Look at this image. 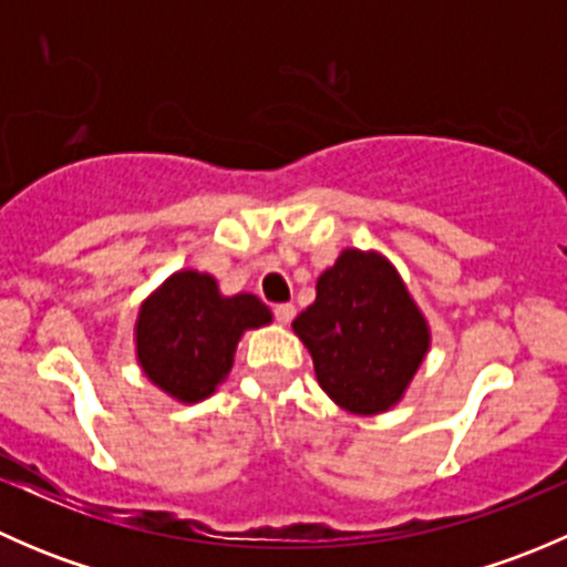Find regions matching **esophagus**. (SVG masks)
Segmentation results:
<instances>
[{
	"label": "esophagus",
	"mask_w": 567,
	"mask_h": 567,
	"mask_svg": "<svg viewBox=\"0 0 567 567\" xmlns=\"http://www.w3.org/2000/svg\"><path fill=\"white\" fill-rule=\"evenodd\" d=\"M274 316H277L279 323L288 326L290 320L296 318V307L293 305H277V307H274Z\"/></svg>",
	"instance_id": "obj_1"
}]
</instances>
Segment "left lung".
Masks as SVG:
<instances>
[{
	"label": "left lung",
	"instance_id": "obj_1",
	"mask_svg": "<svg viewBox=\"0 0 567 567\" xmlns=\"http://www.w3.org/2000/svg\"><path fill=\"white\" fill-rule=\"evenodd\" d=\"M320 390L340 409L375 416L405 398L431 351V326L398 268L375 249H342L293 320Z\"/></svg>",
	"mask_w": 567,
	"mask_h": 567
}]
</instances>
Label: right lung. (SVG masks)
<instances>
[{"label":"right lung","mask_w":567,"mask_h":567,"mask_svg":"<svg viewBox=\"0 0 567 567\" xmlns=\"http://www.w3.org/2000/svg\"><path fill=\"white\" fill-rule=\"evenodd\" d=\"M271 320V310L257 296H225L210 274L181 268L140 305L136 364L177 403H199L230 375L244 331Z\"/></svg>","instance_id":"right-lung-1"}]
</instances>
